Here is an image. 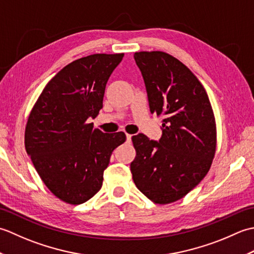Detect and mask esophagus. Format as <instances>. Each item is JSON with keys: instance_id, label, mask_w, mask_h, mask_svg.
<instances>
[{"instance_id": "1", "label": "esophagus", "mask_w": 254, "mask_h": 254, "mask_svg": "<svg viewBox=\"0 0 254 254\" xmlns=\"http://www.w3.org/2000/svg\"><path fill=\"white\" fill-rule=\"evenodd\" d=\"M127 142H131L132 141V135H131V134H127Z\"/></svg>"}]
</instances>
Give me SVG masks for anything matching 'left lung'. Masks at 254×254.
<instances>
[{
	"instance_id": "8db88e82",
	"label": "left lung",
	"mask_w": 254,
	"mask_h": 254,
	"mask_svg": "<svg viewBox=\"0 0 254 254\" xmlns=\"http://www.w3.org/2000/svg\"><path fill=\"white\" fill-rule=\"evenodd\" d=\"M149 109L161 116V137L132 136L133 181L150 201H178L206 176L216 150V124L206 90L178 59L161 51L135 52Z\"/></svg>"
}]
</instances>
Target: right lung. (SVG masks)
Wrapping results in <instances>:
<instances>
[{"label": "right lung", "mask_w": 254, "mask_h": 254, "mask_svg": "<svg viewBox=\"0 0 254 254\" xmlns=\"http://www.w3.org/2000/svg\"><path fill=\"white\" fill-rule=\"evenodd\" d=\"M123 56L91 55L67 64L46 85L27 121V154L47 188L68 204L85 203L100 190L113 149L127 139L87 123L102 108Z\"/></svg>", "instance_id": "obj_1"}]
</instances>
